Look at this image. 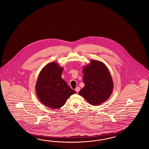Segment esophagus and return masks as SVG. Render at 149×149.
<instances>
[{"label":"esophagus","mask_w":149,"mask_h":149,"mask_svg":"<svg viewBox=\"0 0 149 149\" xmlns=\"http://www.w3.org/2000/svg\"><path fill=\"white\" fill-rule=\"evenodd\" d=\"M80 87H77V88L75 89V91L77 92V93H78V92H79V91H80Z\"/></svg>","instance_id":"obj_1"}]
</instances>
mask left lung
<instances>
[{
  "label": "left lung",
  "instance_id": "obj_1",
  "mask_svg": "<svg viewBox=\"0 0 149 149\" xmlns=\"http://www.w3.org/2000/svg\"><path fill=\"white\" fill-rule=\"evenodd\" d=\"M83 81L85 86L78 94L89 104L98 105L110 97L113 82L110 72L104 63L98 60L91 61L83 67Z\"/></svg>",
  "mask_w": 149,
  "mask_h": 149
}]
</instances>
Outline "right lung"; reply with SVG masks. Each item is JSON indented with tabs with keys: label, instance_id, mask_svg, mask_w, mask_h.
Returning <instances> with one entry per match:
<instances>
[{
	"label": "right lung",
	"instance_id": "add662e5",
	"mask_svg": "<svg viewBox=\"0 0 149 149\" xmlns=\"http://www.w3.org/2000/svg\"><path fill=\"white\" fill-rule=\"evenodd\" d=\"M63 68L56 62L46 64L39 74L36 84V92L43 104L57 109L65 104L71 95L76 93L61 78Z\"/></svg>",
	"mask_w": 149,
	"mask_h": 149
}]
</instances>
